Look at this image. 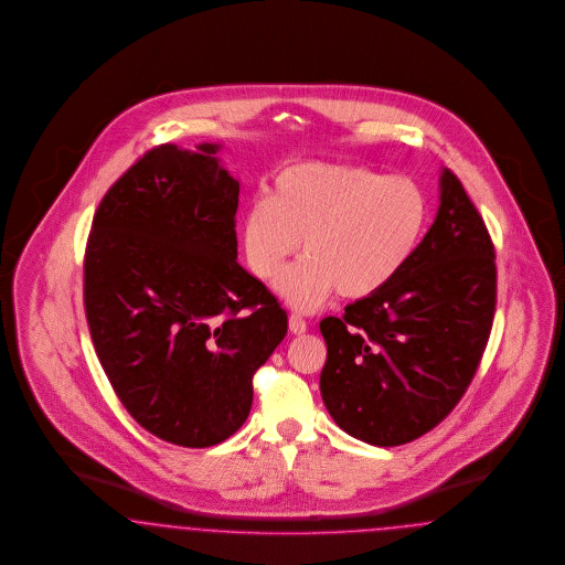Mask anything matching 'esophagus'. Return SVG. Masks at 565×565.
Returning a JSON list of instances; mask_svg holds the SVG:
<instances>
[{
  "label": "esophagus",
  "mask_w": 565,
  "mask_h": 565,
  "mask_svg": "<svg viewBox=\"0 0 565 565\" xmlns=\"http://www.w3.org/2000/svg\"><path fill=\"white\" fill-rule=\"evenodd\" d=\"M290 332L292 334H305L307 332V321L302 317L290 316Z\"/></svg>",
  "instance_id": "obj_1"
}]
</instances>
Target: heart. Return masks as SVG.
Segmentation results:
<instances>
[{
    "label": "heart",
    "instance_id": "obj_1",
    "mask_svg": "<svg viewBox=\"0 0 565 565\" xmlns=\"http://www.w3.org/2000/svg\"><path fill=\"white\" fill-rule=\"evenodd\" d=\"M429 195L407 177L305 161L284 168L242 221L249 271L269 281L298 249L302 260L279 275L277 294L313 311L332 292L363 300L406 269L429 226Z\"/></svg>",
    "mask_w": 565,
    "mask_h": 565
}]
</instances>
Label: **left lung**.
Here are the masks:
<instances>
[{"mask_svg": "<svg viewBox=\"0 0 565 565\" xmlns=\"http://www.w3.org/2000/svg\"><path fill=\"white\" fill-rule=\"evenodd\" d=\"M497 307L494 246L448 168L414 258L384 290L319 323L323 404L340 429L393 448L437 427L465 395Z\"/></svg>", "mask_w": 565, "mask_h": 565, "instance_id": "1", "label": "left lung"}]
</instances>
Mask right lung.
<instances>
[{"instance_id": "add662e5", "label": "right lung", "mask_w": 565, "mask_h": 565, "mask_svg": "<svg viewBox=\"0 0 565 565\" xmlns=\"http://www.w3.org/2000/svg\"><path fill=\"white\" fill-rule=\"evenodd\" d=\"M221 147L145 153L98 205L84 260L109 383L142 429L182 448L246 423L252 376L288 332L277 298L237 263L239 181Z\"/></svg>"}]
</instances>
